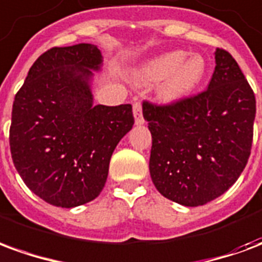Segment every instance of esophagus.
Listing matches in <instances>:
<instances>
[{
  "label": "esophagus",
  "mask_w": 262,
  "mask_h": 262,
  "mask_svg": "<svg viewBox=\"0 0 262 262\" xmlns=\"http://www.w3.org/2000/svg\"><path fill=\"white\" fill-rule=\"evenodd\" d=\"M133 115H135V122H136V125H143V123H144L142 102H140V101H136V102L133 103Z\"/></svg>",
  "instance_id": "esophagus-1"
}]
</instances>
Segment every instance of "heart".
Here are the masks:
<instances>
[{
	"label": "heart",
	"mask_w": 262,
	"mask_h": 262,
	"mask_svg": "<svg viewBox=\"0 0 262 262\" xmlns=\"http://www.w3.org/2000/svg\"><path fill=\"white\" fill-rule=\"evenodd\" d=\"M206 63L201 54L188 57L187 52L174 50L150 60L139 71V80L144 84L161 81L159 98L165 103L176 102L189 95L202 82Z\"/></svg>",
	"instance_id": "heart-1"
}]
</instances>
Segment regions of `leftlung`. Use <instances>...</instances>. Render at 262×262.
I'll return each instance as SVG.
<instances>
[{
  "label": "left lung",
  "mask_w": 262,
  "mask_h": 262,
  "mask_svg": "<svg viewBox=\"0 0 262 262\" xmlns=\"http://www.w3.org/2000/svg\"><path fill=\"white\" fill-rule=\"evenodd\" d=\"M214 60L208 90L167 105L143 102L153 142V184L184 206H201L225 193L251 153L254 92L229 52L216 49Z\"/></svg>",
  "instance_id": "obj_1"
}]
</instances>
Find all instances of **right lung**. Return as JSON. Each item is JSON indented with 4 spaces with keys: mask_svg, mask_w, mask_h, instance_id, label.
<instances>
[{
    "mask_svg": "<svg viewBox=\"0 0 262 262\" xmlns=\"http://www.w3.org/2000/svg\"><path fill=\"white\" fill-rule=\"evenodd\" d=\"M101 64L90 43L52 48L15 95L12 161L26 187L54 206H80L101 193L115 147L135 123L130 103H92L90 81Z\"/></svg>",
    "mask_w": 262,
    "mask_h": 262,
    "instance_id": "1",
    "label": "right lung"
}]
</instances>
